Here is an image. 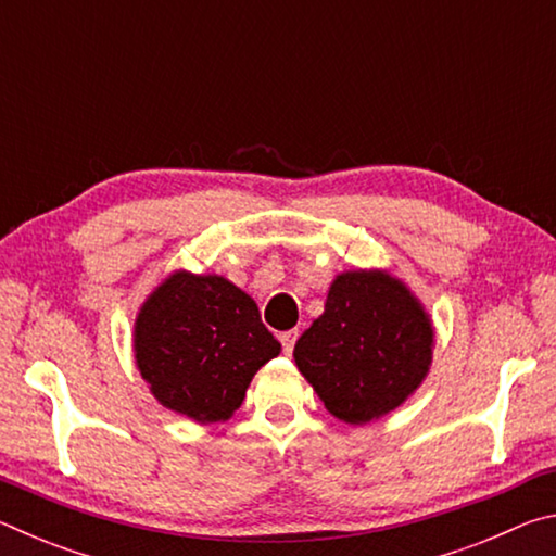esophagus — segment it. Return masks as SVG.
Instances as JSON below:
<instances>
[{
    "label": "esophagus",
    "instance_id": "obj_1",
    "mask_svg": "<svg viewBox=\"0 0 556 556\" xmlns=\"http://www.w3.org/2000/svg\"><path fill=\"white\" fill-rule=\"evenodd\" d=\"M296 331H285L279 333V341H281V348H285V353L291 355V351H294V343H296Z\"/></svg>",
    "mask_w": 556,
    "mask_h": 556
}]
</instances>
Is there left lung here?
<instances>
[{
    "label": "left lung",
    "instance_id": "1",
    "mask_svg": "<svg viewBox=\"0 0 556 556\" xmlns=\"http://www.w3.org/2000/svg\"><path fill=\"white\" fill-rule=\"evenodd\" d=\"M434 328L419 299L382 269L343 271L294 345L299 372L345 425L397 409L427 378Z\"/></svg>",
    "mask_w": 556,
    "mask_h": 556
}]
</instances>
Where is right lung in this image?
<instances>
[{"instance_id": "obj_1", "label": "right lung", "mask_w": 556, "mask_h": 556, "mask_svg": "<svg viewBox=\"0 0 556 556\" xmlns=\"http://www.w3.org/2000/svg\"><path fill=\"white\" fill-rule=\"evenodd\" d=\"M279 351L252 296L218 275L174 271L135 321V361L149 390L199 425L230 419Z\"/></svg>"}]
</instances>
